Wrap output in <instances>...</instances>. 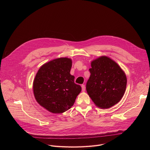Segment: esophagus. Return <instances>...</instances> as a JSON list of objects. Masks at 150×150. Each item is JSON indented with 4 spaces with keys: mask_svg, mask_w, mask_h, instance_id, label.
<instances>
[{
    "mask_svg": "<svg viewBox=\"0 0 150 150\" xmlns=\"http://www.w3.org/2000/svg\"><path fill=\"white\" fill-rule=\"evenodd\" d=\"M81 87H82V92H84V91H85V85L82 84V85H81Z\"/></svg>",
    "mask_w": 150,
    "mask_h": 150,
    "instance_id": "1",
    "label": "esophagus"
}]
</instances>
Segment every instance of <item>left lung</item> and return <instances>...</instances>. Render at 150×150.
I'll list each match as a JSON object with an SVG mask.
<instances>
[{"label":"left lung","mask_w":150,"mask_h":150,"mask_svg":"<svg viewBox=\"0 0 150 150\" xmlns=\"http://www.w3.org/2000/svg\"><path fill=\"white\" fill-rule=\"evenodd\" d=\"M86 90L98 108L109 109L120 101L126 87L125 72L113 60L100 56L91 62Z\"/></svg>","instance_id":"obj_1"}]
</instances>
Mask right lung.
<instances>
[{"label": "right lung", "mask_w": 150, "mask_h": 150, "mask_svg": "<svg viewBox=\"0 0 150 150\" xmlns=\"http://www.w3.org/2000/svg\"><path fill=\"white\" fill-rule=\"evenodd\" d=\"M72 59L59 57L42 65L33 81V93L37 102L53 113H62L74 105L81 91L71 75Z\"/></svg>", "instance_id": "obj_1"}]
</instances>
